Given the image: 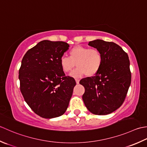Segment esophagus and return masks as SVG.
<instances>
[{
	"instance_id": "34e87169",
	"label": "esophagus",
	"mask_w": 147,
	"mask_h": 147,
	"mask_svg": "<svg viewBox=\"0 0 147 147\" xmlns=\"http://www.w3.org/2000/svg\"><path fill=\"white\" fill-rule=\"evenodd\" d=\"M76 83H77V84H79L80 80H79V79H76Z\"/></svg>"
}]
</instances>
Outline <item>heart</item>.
<instances>
[{
  "label": "heart",
  "mask_w": 147,
  "mask_h": 147,
  "mask_svg": "<svg viewBox=\"0 0 147 147\" xmlns=\"http://www.w3.org/2000/svg\"><path fill=\"white\" fill-rule=\"evenodd\" d=\"M68 56H63L59 59L61 70L68 73L77 67L73 71L71 76L74 77H81L83 75L90 77L96 74L102 66L103 58L100 50L96 48H90L77 46L71 49Z\"/></svg>",
  "instance_id": "obj_1"
}]
</instances>
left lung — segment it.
Wrapping results in <instances>:
<instances>
[{
  "mask_svg": "<svg viewBox=\"0 0 147 147\" xmlns=\"http://www.w3.org/2000/svg\"><path fill=\"white\" fill-rule=\"evenodd\" d=\"M89 46L99 49L103 61L94 76L80 80L85 88L82 95L87 109L95 115H107L124 103L131 82L130 62L127 54L113 42L97 39Z\"/></svg>",
  "mask_w": 147,
  "mask_h": 147,
  "instance_id": "obj_1",
  "label": "left lung"
}]
</instances>
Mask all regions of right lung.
Returning <instances> with one entry per match:
<instances>
[{"label":"right lung","instance_id":"add662e5","mask_svg":"<svg viewBox=\"0 0 147 147\" xmlns=\"http://www.w3.org/2000/svg\"><path fill=\"white\" fill-rule=\"evenodd\" d=\"M69 45L62 41H40L23 56L19 70L20 91L36 114L45 119L66 112L76 82L65 76L59 59Z\"/></svg>","mask_w":147,"mask_h":147}]
</instances>
